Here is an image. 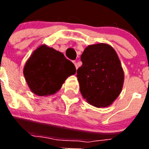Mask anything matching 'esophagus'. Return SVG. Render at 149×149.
Segmentation results:
<instances>
[{"label": "esophagus", "mask_w": 149, "mask_h": 149, "mask_svg": "<svg viewBox=\"0 0 149 149\" xmlns=\"http://www.w3.org/2000/svg\"><path fill=\"white\" fill-rule=\"evenodd\" d=\"M74 65H75V68H76V69H77V62H74Z\"/></svg>", "instance_id": "esophagus-1"}]
</instances>
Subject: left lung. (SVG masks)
<instances>
[{
	"label": "left lung",
	"mask_w": 149,
	"mask_h": 149,
	"mask_svg": "<svg viewBox=\"0 0 149 149\" xmlns=\"http://www.w3.org/2000/svg\"><path fill=\"white\" fill-rule=\"evenodd\" d=\"M77 81L83 98L89 104L103 108L118 98L124 84V71L114 48L106 43L88 45L83 52Z\"/></svg>",
	"instance_id": "8db88e82"
}]
</instances>
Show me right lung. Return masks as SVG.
<instances>
[{"mask_svg":"<svg viewBox=\"0 0 149 149\" xmlns=\"http://www.w3.org/2000/svg\"><path fill=\"white\" fill-rule=\"evenodd\" d=\"M75 72V66L63 53L46 45H42L33 52L23 70L30 89L39 96L55 94Z\"/></svg>","mask_w":149,"mask_h":149,"instance_id":"right-lung-1","label":"right lung"}]
</instances>
